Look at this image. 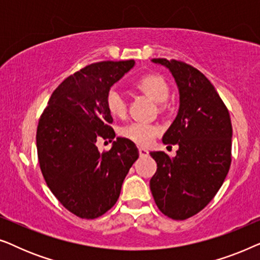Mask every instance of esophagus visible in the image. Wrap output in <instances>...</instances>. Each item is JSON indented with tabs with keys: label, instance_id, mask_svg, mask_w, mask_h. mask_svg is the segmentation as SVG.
<instances>
[{
	"label": "esophagus",
	"instance_id": "obj_1",
	"mask_svg": "<svg viewBox=\"0 0 260 260\" xmlns=\"http://www.w3.org/2000/svg\"><path fill=\"white\" fill-rule=\"evenodd\" d=\"M138 151H140L141 157H147L149 155V151L145 148H138Z\"/></svg>",
	"mask_w": 260,
	"mask_h": 260
}]
</instances>
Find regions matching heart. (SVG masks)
I'll return each instance as SVG.
<instances>
[{"label": "heart", "instance_id": "heart-1", "mask_svg": "<svg viewBox=\"0 0 260 260\" xmlns=\"http://www.w3.org/2000/svg\"><path fill=\"white\" fill-rule=\"evenodd\" d=\"M135 87L144 94H147L155 103H163L167 101L169 94V87L167 81L161 76L155 73L144 74L135 81ZM105 106L109 113L115 117H123L125 115L126 105L120 93L115 88L108 91L105 95ZM161 133L158 125L150 123L133 122L120 127L119 135L125 140H129L138 145L150 144Z\"/></svg>", "mask_w": 260, "mask_h": 260}]
</instances>
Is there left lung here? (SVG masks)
<instances>
[{"label": "left lung", "mask_w": 260, "mask_h": 260, "mask_svg": "<svg viewBox=\"0 0 260 260\" xmlns=\"http://www.w3.org/2000/svg\"><path fill=\"white\" fill-rule=\"evenodd\" d=\"M172 72L180 93L175 120L163 143L177 144L175 157L151 151L157 170L150 180L163 214L184 220L202 211L218 193L231 166L232 123L215 87L195 67L179 60L152 59Z\"/></svg>", "instance_id": "1"}]
</instances>
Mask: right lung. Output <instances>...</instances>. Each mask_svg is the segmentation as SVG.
<instances>
[{
    "label": "right lung",
    "instance_id": "right-lung-1",
    "mask_svg": "<svg viewBox=\"0 0 260 260\" xmlns=\"http://www.w3.org/2000/svg\"><path fill=\"white\" fill-rule=\"evenodd\" d=\"M135 65L126 61L91 63L67 77L53 92L39 119V165L47 186L66 209L81 219H95L118 200L123 181L138 149L117 137L99 152V137L115 138L105 95Z\"/></svg>",
    "mask_w": 260,
    "mask_h": 260
}]
</instances>
